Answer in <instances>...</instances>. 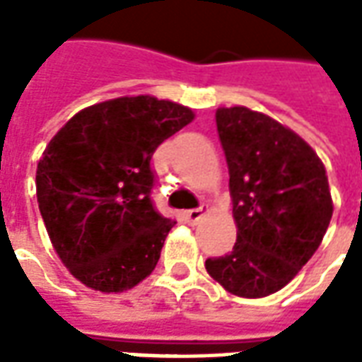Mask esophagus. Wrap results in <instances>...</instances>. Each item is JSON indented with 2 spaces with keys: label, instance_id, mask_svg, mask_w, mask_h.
<instances>
[{
  "label": "esophagus",
  "instance_id": "esophagus-1",
  "mask_svg": "<svg viewBox=\"0 0 362 362\" xmlns=\"http://www.w3.org/2000/svg\"><path fill=\"white\" fill-rule=\"evenodd\" d=\"M205 211H207V209H205L204 205H202V207H197V209H188V211L184 213V217H186V221H188V223H197V221L204 217Z\"/></svg>",
  "mask_w": 362,
  "mask_h": 362
}]
</instances>
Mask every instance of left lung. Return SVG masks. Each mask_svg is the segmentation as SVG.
<instances>
[{"label":"left lung","mask_w":362,"mask_h":362,"mask_svg":"<svg viewBox=\"0 0 362 362\" xmlns=\"http://www.w3.org/2000/svg\"><path fill=\"white\" fill-rule=\"evenodd\" d=\"M238 235L205 269L228 293L259 298L279 291L318 250L334 213L326 168L308 143L244 106L219 108Z\"/></svg>","instance_id":"obj_1"}]
</instances>
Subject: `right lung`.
<instances>
[{
  "label": "right lung",
  "mask_w": 362,
  "mask_h": 362,
  "mask_svg": "<svg viewBox=\"0 0 362 362\" xmlns=\"http://www.w3.org/2000/svg\"><path fill=\"white\" fill-rule=\"evenodd\" d=\"M194 119L155 96H122L77 112L36 168V197L54 250L83 285L122 293L149 275L174 227L151 199L153 153Z\"/></svg>",
  "instance_id": "obj_1"
}]
</instances>
